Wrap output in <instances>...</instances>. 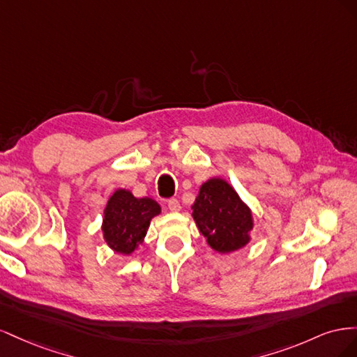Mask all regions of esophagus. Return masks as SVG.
<instances>
[{"label": "esophagus", "mask_w": 357, "mask_h": 357, "mask_svg": "<svg viewBox=\"0 0 357 357\" xmlns=\"http://www.w3.org/2000/svg\"><path fill=\"white\" fill-rule=\"evenodd\" d=\"M167 205H168V208H169L171 211H178V210H180V202H178L177 198H169V199L167 201Z\"/></svg>", "instance_id": "1"}]
</instances>
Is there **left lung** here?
Returning a JSON list of instances; mask_svg holds the SVG:
<instances>
[{"mask_svg": "<svg viewBox=\"0 0 357 357\" xmlns=\"http://www.w3.org/2000/svg\"><path fill=\"white\" fill-rule=\"evenodd\" d=\"M192 208L199 231L215 252L238 250L250 240L252 213L225 180L205 181Z\"/></svg>", "mask_w": 357, "mask_h": 357, "instance_id": "8db88e82", "label": "left lung"}]
</instances>
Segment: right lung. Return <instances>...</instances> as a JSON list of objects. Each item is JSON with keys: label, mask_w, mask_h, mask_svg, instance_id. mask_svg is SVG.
I'll use <instances>...</instances> for the list:
<instances>
[{"label": "right lung", "mask_w": 357, "mask_h": 357, "mask_svg": "<svg viewBox=\"0 0 357 357\" xmlns=\"http://www.w3.org/2000/svg\"><path fill=\"white\" fill-rule=\"evenodd\" d=\"M160 213L152 198H135L125 189L116 190L104 210V238L114 252L129 255L143 241L147 228Z\"/></svg>", "instance_id": "right-lung-1"}]
</instances>
